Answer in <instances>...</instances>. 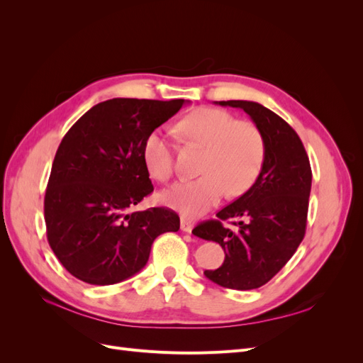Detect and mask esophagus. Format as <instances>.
<instances>
[{"label": "esophagus", "mask_w": 363, "mask_h": 363, "mask_svg": "<svg viewBox=\"0 0 363 363\" xmlns=\"http://www.w3.org/2000/svg\"><path fill=\"white\" fill-rule=\"evenodd\" d=\"M180 228L183 230V232H186V233H191V232H192V228H194V223H192V221H189V219H184V218H182Z\"/></svg>", "instance_id": "1"}]
</instances>
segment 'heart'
<instances>
[{"mask_svg":"<svg viewBox=\"0 0 363 363\" xmlns=\"http://www.w3.org/2000/svg\"><path fill=\"white\" fill-rule=\"evenodd\" d=\"M182 135L206 148L200 164L201 177L175 183L160 194V201L183 216L195 218L212 208L224 192L238 196L259 179L265 162V139L257 125L238 121L219 108H196L180 123ZM174 144L168 131L156 128L142 145V162L156 182L172 175Z\"/></svg>","mask_w":363,"mask_h":363,"instance_id":"obj_1","label":"heart"}]
</instances>
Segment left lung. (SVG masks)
<instances>
[{"label":"left lung","mask_w":363,"mask_h":363,"mask_svg":"<svg viewBox=\"0 0 363 363\" xmlns=\"http://www.w3.org/2000/svg\"><path fill=\"white\" fill-rule=\"evenodd\" d=\"M238 107L250 115L265 139V162L251 188L196 225L192 233L213 240L225 252L218 269L204 276L223 288L250 291L263 286L286 265L306 233L312 169L303 142L295 130L269 108L255 101H215ZM235 217L237 228L222 221Z\"/></svg>","instance_id":"1"}]
</instances>
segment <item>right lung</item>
<instances>
[{
  "label": "right lung",
  "instance_id": "add662e5",
  "mask_svg": "<svg viewBox=\"0 0 363 363\" xmlns=\"http://www.w3.org/2000/svg\"><path fill=\"white\" fill-rule=\"evenodd\" d=\"M184 103L113 98L62 139L43 212L48 244L74 277L100 286L123 281L147 265L159 235L180 228L171 208L133 207L155 189L142 162L144 140Z\"/></svg>",
  "mask_w": 363,
  "mask_h": 363
}]
</instances>
